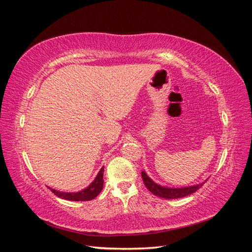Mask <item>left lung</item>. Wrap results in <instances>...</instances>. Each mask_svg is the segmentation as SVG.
I'll list each match as a JSON object with an SVG mask.
<instances>
[{
	"instance_id": "8db88e82",
	"label": "left lung",
	"mask_w": 252,
	"mask_h": 252,
	"mask_svg": "<svg viewBox=\"0 0 252 252\" xmlns=\"http://www.w3.org/2000/svg\"><path fill=\"white\" fill-rule=\"evenodd\" d=\"M141 174H142V179L144 181V184L149 191L151 193H154L155 195L166 200L180 199V197L187 196L189 194L195 192L196 190H199L204 184V183H201V184L184 187V188H168V187H163L161 185L156 184V183L152 181L146 173H145V171H142Z\"/></svg>"
}]
</instances>
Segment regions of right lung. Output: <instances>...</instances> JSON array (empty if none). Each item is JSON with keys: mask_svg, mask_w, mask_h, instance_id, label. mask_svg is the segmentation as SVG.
<instances>
[{"mask_svg": "<svg viewBox=\"0 0 252 252\" xmlns=\"http://www.w3.org/2000/svg\"><path fill=\"white\" fill-rule=\"evenodd\" d=\"M103 174H104V167H102L101 170L98 171L94 181L91 183V184L87 188L82 190V191H80V192H74V193L60 192V191H57V190H55V189H51V188H49V189L57 196L61 197V199L68 200V201H90V200L94 199V197L102 191L103 184H104Z\"/></svg>", "mask_w": 252, "mask_h": 252, "instance_id": "add662e5", "label": "right lung"}]
</instances>
